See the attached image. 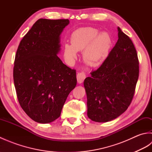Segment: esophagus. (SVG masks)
Masks as SVG:
<instances>
[{
	"label": "esophagus",
	"instance_id": "obj_1",
	"mask_svg": "<svg viewBox=\"0 0 152 152\" xmlns=\"http://www.w3.org/2000/svg\"><path fill=\"white\" fill-rule=\"evenodd\" d=\"M86 74L84 72H78V74H77L76 78H77V82H78V83H82L84 79L86 78Z\"/></svg>",
	"mask_w": 152,
	"mask_h": 152
}]
</instances>
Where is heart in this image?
I'll list each match as a JSON object with an SVG mask.
<instances>
[{
  "label": "heart",
  "instance_id": "b5f03b06",
  "mask_svg": "<svg viewBox=\"0 0 152 152\" xmlns=\"http://www.w3.org/2000/svg\"><path fill=\"white\" fill-rule=\"evenodd\" d=\"M71 44H64L63 55L68 63L77 58V51H83L85 62L91 66L102 64L108 57L112 48V38L107 33H101L92 27L82 28L72 33Z\"/></svg>",
  "mask_w": 152,
  "mask_h": 152
}]
</instances>
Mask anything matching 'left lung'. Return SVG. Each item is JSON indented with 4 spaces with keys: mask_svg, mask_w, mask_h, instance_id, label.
I'll list each match as a JSON object with an SVG mask.
<instances>
[{
    "mask_svg": "<svg viewBox=\"0 0 152 152\" xmlns=\"http://www.w3.org/2000/svg\"><path fill=\"white\" fill-rule=\"evenodd\" d=\"M118 40L99 69L83 82L88 116L95 122H108L121 115L133 99L139 74L133 42L118 27Z\"/></svg>",
    "mask_w": 152,
    "mask_h": 152,
    "instance_id": "obj_1",
    "label": "left lung"
}]
</instances>
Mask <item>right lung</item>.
Instances as JSON below:
<instances>
[{
    "label": "right lung",
    "instance_id": "right-lung-1",
    "mask_svg": "<svg viewBox=\"0 0 152 152\" xmlns=\"http://www.w3.org/2000/svg\"><path fill=\"white\" fill-rule=\"evenodd\" d=\"M69 19H39L25 35L16 52L14 82L18 101L34 121L49 124L59 117L77 83L76 70L57 56L61 34Z\"/></svg>",
    "mask_w": 152,
    "mask_h": 152
}]
</instances>
